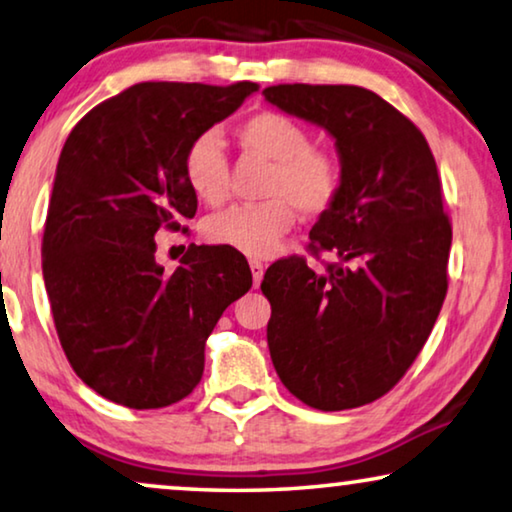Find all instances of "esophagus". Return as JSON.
Returning a JSON list of instances; mask_svg holds the SVG:
<instances>
[{"instance_id":"34e87169","label":"esophagus","mask_w":512,"mask_h":512,"mask_svg":"<svg viewBox=\"0 0 512 512\" xmlns=\"http://www.w3.org/2000/svg\"><path fill=\"white\" fill-rule=\"evenodd\" d=\"M249 268H251V279H254V286H258V284H261L263 272H265L263 263L261 261H249Z\"/></svg>"}]
</instances>
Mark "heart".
Masks as SVG:
<instances>
[{"label":"heart","mask_w":512,"mask_h":512,"mask_svg":"<svg viewBox=\"0 0 512 512\" xmlns=\"http://www.w3.org/2000/svg\"><path fill=\"white\" fill-rule=\"evenodd\" d=\"M247 150L274 161L265 196L268 201L233 205L205 221L203 235L212 244L231 247L251 258L277 254L281 240L295 226V207L305 214L330 210L342 191V168L330 154L314 150L311 133L293 117L272 113L251 115L238 129ZM187 187L205 205L228 198V159L214 131L191 140L182 159Z\"/></svg>","instance_id":"heart-1"}]
</instances>
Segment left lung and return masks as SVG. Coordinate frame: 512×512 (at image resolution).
I'll return each mask as SVG.
<instances>
[{
  "label": "left lung",
  "instance_id": "left-lung-1",
  "mask_svg": "<svg viewBox=\"0 0 512 512\" xmlns=\"http://www.w3.org/2000/svg\"><path fill=\"white\" fill-rule=\"evenodd\" d=\"M265 101L335 138L342 191L311 228L305 258L265 272L268 346L281 383L311 409L383 397L425 346L448 291L453 228L425 136L379 94L355 85H274Z\"/></svg>",
  "mask_w": 512,
  "mask_h": 512
}]
</instances>
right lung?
<instances>
[{
    "label": "right lung",
    "instance_id": "add662e5",
    "mask_svg": "<svg viewBox=\"0 0 512 512\" xmlns=\"http://www.w3.org/2000/svg\"><path fill=\"white\" fill-rule=\"evenodd\" d=\"M256 83H138L80 120L59 154L43 231V279L73 372L110 402L161 409L196 388L205 342L251 288L247 258L191 244L175 272L159 228L196 214L182 159Z\"/></svg>",
    "mask_w": 512,
    "mask_h": 512
}]
</instances>
